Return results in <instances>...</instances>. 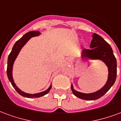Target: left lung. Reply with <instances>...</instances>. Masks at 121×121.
Segmentation results:
<instances>
[{"instance_id": "8db88e82", "label": "left lung", "mask_w": 121, "mask_h": 121, "mask_svg": "<svg viewBox=\"0 0 121 121\" xmlns=\"http://www.w3.org/2000/svg\"><path fill=\"white\" fill-rule=\"evenodd\" d=\"M90 43V49H84L81 52V58L84 61L100 60L108 68V79L106 83L99 90L94 92H80L74 88L71 85V90L75 96L84 100H96L105 94L113 86L117 76V61L112 49L101 36L94 33Z\"/></svg>"}]
</instances>
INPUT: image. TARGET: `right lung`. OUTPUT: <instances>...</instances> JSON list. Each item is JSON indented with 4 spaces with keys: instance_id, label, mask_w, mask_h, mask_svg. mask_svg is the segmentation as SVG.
Returning <instances> with one entry per match:
<instances>
[{
    "instance_id": "obj_1",
    "label": "right lung",
    "mask_w": 121,
    "mask_h": 121,
    "mask_svg": "<svg viewBox=\"0 0 121 121\" xmlns=\"http://www.w3.org/2000/svg\"><path fill=\"white\" fill-rule=\"evenodd\" d=\"M41 34L42 33H40V31H29L28 33H27L26 34H25L22 38L15 43V45H13L11 52L9 55L8 56V67H7V75H8V79H9V80L11 85L13 86V88L16 90V91L20 95H21L22 96L27 97V98H36V97H42V96H43V95H46L49 92V91L51 89L52 87V84L51 83L49 88H47V90H45V91H43V92H41L39 93H36V94H29V93L25 92L24 91H22V90H20L17 86L16 83H15L14 79H13V65H14V63H15L16 59L17 58L18 55L19 54L21 49L23 48V47L26 44L27 42L31 38L35 37V36H38Z\"/></svg>"
}]
</instances>
